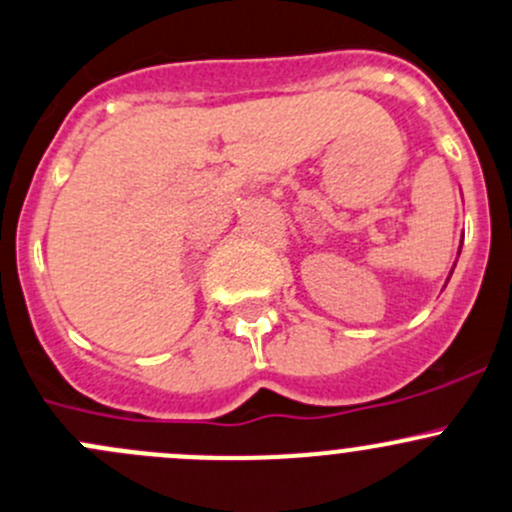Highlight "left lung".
Listing matches in <instances>:
<instances>
[{"label":"left lung","mask_w":512,"mask_h":512,"mask_svg":"<svg viewBox=\"0 0 512 512\" xmlns=\"http://www.w3.org/2000/svg\"><path fill=\"white\" fill-rule=\"evenodd\" d=\"M458 256H460V251H458ZM455 268V266H453ZM450 273H453V271H450Z\"/></svg>","instance_id":"obj_1"}]
</instances>
